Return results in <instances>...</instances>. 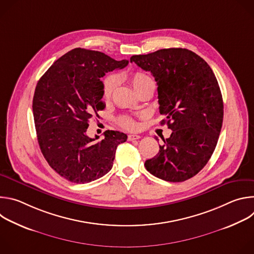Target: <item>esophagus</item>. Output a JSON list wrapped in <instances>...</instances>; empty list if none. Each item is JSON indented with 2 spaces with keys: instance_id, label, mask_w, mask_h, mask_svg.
I'll list each match as a JSON object with an SVG mask.
<instances>
[{
  "instance_id": "esophagus-1",
  "label": "esophagus",
  "mask_w": 254,
  "mask_h": 254,
  "mask_svg": "<svg viewBox=\"0 0 254 254\" xmlns=\"http://www.w3.org/2000/svg\"><path fill=\"white\" fill-rule=\"evenodd\" d=\"M138 138H140V136L137 135V134H128V136H127L128 140H135V139H138Z\"/></svg>"
}]
</instances>
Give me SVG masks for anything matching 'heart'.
<instances>
[{"mask_svg":"<svg viewBox=\"0 0 254 254\" xmlns=\"http://www.w3.org/2000/svg\"><path fill=\"white\" fill-rule=\"evenodd\" d=\"M129 80L133 89L136 92H138L140 89H142L146 86L155 85L153 78L141 71H136L134 73H132L129 76ZM118 83H119V79H118V76L115 74H108L102 79V97L104 99H110L112 97V95L114 94L118 86ZM119 122H120V125L127 129L133 130L137 127L135 121L130 117H122L120 118Z\"/></svg>","mask_w":254,"mask_h":254,"instance_id":"obj_1","label":"heart"}]
</instances>
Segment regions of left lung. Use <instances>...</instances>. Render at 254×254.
<instances>
[{
    "instance_id": "1",
    "label": "left lung",
    "mask_w": 254,
    "mask_h": 254,
    "mask_svg": "<svg viewBox=\"0 0 254 254\" xmlns=\"http://www.w3.org/2000/svg\"><path fill=\"white\" fill-rule=\"evenodd\" d=\"M130 62L155 77L163 123L173 130L144 167L168 182H183L205 167L218 141L223 123L218 81L207 62L188 49L133 55Z\"/></svg>"
}]
</instances>
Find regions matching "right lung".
<instances>
[{
	"label": "right lung",
	"mask_w": 254,
	"mask_h": 254,
	"mask_svg": "<svg viewBox=\"0 0 254 254\" xmlns=\"http://www.w3.org/2000/svg\"><path fill=\"white\" fill-rule=\"evenodd\" d=\"M127 64L75 48L56 60L36 85L32 107L41 152L72 183H89L110 172L118 146L127 138L118 130H106L101 141L86 134L88 121L105 107L101 77Z\"/></svg>",
	"instance_id": "right-lung-1"
}]
</instances>
